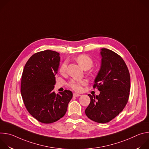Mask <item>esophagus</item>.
<instances>
[{
  "label": "esophagus",
  "mask_w": 149,
  "mask_h": 149,
  "mask_svg": "<svg viewBox=\"0 0 149 149\" xmlns=\"http://www.w3.org/2000/svg\"><path fill=\"white\" fill-rule=\"evenodd\" d=\"M73 96H74V97H79V96H81V94H78V93H74L73 94Z\"/></svg>",
  "instance_id": "1"
}]
</instances>
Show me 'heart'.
I'll return each instance as SVG.
<instances>
[{"mask_svg":"<svg viewBox=\"0 0 149 149\" xmlns=\"http://www.w3.org/2000/svg\"><path fill=\"white\" fill-rule=\"evenodd\" d=\"M75 61L85 70L90 69L94 65V61L93 59L88 55L85 54H81L78 55L75 58ZM68 61H64L62 63L59 68V72L61 75H65L67 72ZM88 83V81L86 79H71L68 85L72 90L76 91H80L82 90V87L86 86Z\"/></svg>","mask_w":149,"mask_h":149,"instance_id":"1","label":"heart"}]
</instances>
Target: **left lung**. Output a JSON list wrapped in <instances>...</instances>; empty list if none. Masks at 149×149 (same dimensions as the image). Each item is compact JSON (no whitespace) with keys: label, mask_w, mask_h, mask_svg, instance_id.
<instances>
[{"label":"left lung","mask_w":149,"mask_h":149,"mask_svg":"<svg viewBox=\"0 0 149 149\" xmlns=\"http://www.w3.org/2000/svg\"><path fill=\"white\" fill-rule=\"evenodd\" d=\"M101 66L93 86L100 94L88 95L91 101L85 113L95 122L106 123L118 116L128 102L130 77L128 68L119 55L106 48L101 49Z\"/></svg>","instance_id":"obj_1"}]
</instances>
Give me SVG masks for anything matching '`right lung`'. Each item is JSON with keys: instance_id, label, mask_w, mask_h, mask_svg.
<instances>
[{"instance_id": "right-lung-1", "label": "right lung", "mask_w": 149, "mask_h": 149, "mask_svg": "<svg viewBox=\"0 0 149 149\" xmlns=\"http://www.w3.org/2000/svg\"><path fill=\"white\" fill-rule=\"evenodd\" d=\"M59 54L45 50L33 54L25 65L21 79L20 93L29 114L39 122L50 124L67 112L72 93L54 91L55 75L59 65Z\"/></svg>"}]
</instances>
